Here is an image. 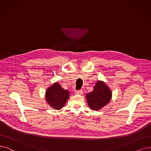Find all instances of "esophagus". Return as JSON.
Masks as SVG:
<instances>
[{"label": "esophagus", "instance_id": "1", "mask_svg": "<svg viewBox=\"0 0 151 151\" xmlns=\"http://www.w3.org/2000/svg\"><path fill=\"white\" fill-rule=\"evenodd\" d=\"M75 94H83V90H78V91H76Z\"/></svg>", "mask_w": 151, "mask_h": 151}]
</instances>
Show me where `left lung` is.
Instances as JSON below:
<instances>
[{
    "mask_svg": "<svg viewBox=\"0 0 151 151\" xmlns=\"http://www.w3.org/2000/svg\"><path fill=\"white\" fill-rule=\"evenodd\" d=\"M111 91L109 87L101 81H98L93 91L86 94L89 107L93 110H99L109 103L111 99Z\"/></svg>",
    "mask_w": 151,
    "mask_h": 151,
    "instance_id": "1",
    "label": "left lung"
}]
</instances>
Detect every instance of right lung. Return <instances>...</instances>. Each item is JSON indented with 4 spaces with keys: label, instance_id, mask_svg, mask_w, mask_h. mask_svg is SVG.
Returning a JSON list of instances; mask_svg holds the SVG:
<instances>
[{
    "label": "right lung",
    "instance_id": "right-lung-1",
    "mask_svg": "<svg viewBox=\"0 0 151 151\" xmlns=\"http://www.w3.org/2000/svg\"><path fill=\"white\" fill-rule=\"evenodd\" d=\"M69 93L58 83H55L47 90L45 99L50 106L55 109H60L69 98Z\"/></svg>",
    "mask_w": 151,
    "mask_h": 151
}]
</instances>
